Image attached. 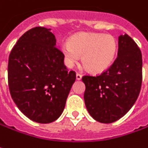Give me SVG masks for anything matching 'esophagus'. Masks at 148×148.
I'll use <instances>...</instances> for the list:
<instances>
[{
    "label": "esophagus",
    "mask_w": 148,
    "mask_h": 148,
    "mask_svg": "<svg viewBox=\"0 0 148 148\" xmlns=\"http://www.w3.org/2000/svg\"><path fill=\"white\" fill-rule=\"evenodd\" d=\"M81 77H82V75H81V73H78V72H77V73H76V79H77V80H81Z\"/></svg>",
    "instance_id": "1"
}]
</instances>
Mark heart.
I'll use <instances>...</instances> for the list:
<instances>
[{
  "label": "heart",
  "instance_id": "obj_1",
  "mask_svg": "<svg viewBox=\"0 0 148 148\" xmlns=\"http://www.w3.org/2000/svg\"><path fill=\"white\" fill-rule=\"evenodd\" d=\"M116 49L113 36L99 33H79L73 36L69 43L62 45V52L68 66H73L82 55L83 66L94 72L108 69L113 62Z\"/></svg>",
  "mask_w": 148,
  "mask_h": 148
}]
</instances>
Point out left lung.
I'll list each match as a JSON object with an SVG mask.
<instances>
[{"label":"left lung","instance_id":"obj_1","mask_svg":"<svg viewBox=\"0 0 148 148\" xmlns=\"http://www.w3.org/2000/svg\"><path fill=\"white\" fill-rule=\"evenodd\" d=\"M118 40L117 57L99 75H85L86 108L97 121L109 124L124 116L141 90L143 59L139 47L127 34Z\"/></svg>","mask_w":148,"mask_h":148}]
</instances>
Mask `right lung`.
I'll return each instance as SVG.
<instances>
[{
	"label": "right lung",
	"mask_w": 148,
	"mask_h": 148,
	"mask_svg": "<svg viewBox=\"0 0 148 148\" xmlns=\"http://www.w3.org/2000/svg\"><path fill=\"white\" fill-rule=\"evenodd\" d=\"M63 61L55 36L42 27L26 32L12 49L8 62L10 93L32 121L50 123L62 114L76 81V72L68 71Z\"/></svg>",
	"instance_id": "right-lung-1"
}]
</instances>
